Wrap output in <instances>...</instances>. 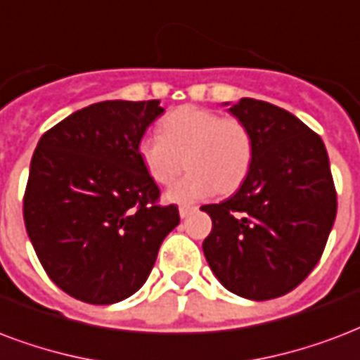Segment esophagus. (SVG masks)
Returning <instances> with one entry per match:
<instances>
[{
	"label": "esophagus",
	"instance_id": "1",
	"mask_svg": "<svg viewBox=\"0 0 360 360\" xmlns=\"http://www.w3.org/2000/svg\"><path fill=\"white\" fill-rule=\"evenodd\" d=\"M193 210H195L193 207H180V209H178V212H180V218H188V216H190Z\"/></svg>",
	"mask_w": 360,
	"mask_h": 360
}]
</instances>
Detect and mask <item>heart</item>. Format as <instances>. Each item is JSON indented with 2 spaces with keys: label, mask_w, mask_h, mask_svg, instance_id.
Listing matches in <instances>:
<instances>
[{
  "label": "heart",
  "mask_w": 360,
  "mask_h": 360,
  "mask_svg": "<svg viewBox=\"0 0 360 360\" xmlns=\"http://www.w3.org/2000/svg\"><path fill=\"white\" fill-rule=\"evenodd\" d=\"M161 134L140 136L136 151L153 182L169 186L180 174L186 158L188 176L172 186L169 202H195L239 188L254 159L248 127L235 117L197 106H180L167 113Z\"/></svg>",
  "instance_id": "heart-1"
}]
</instances>
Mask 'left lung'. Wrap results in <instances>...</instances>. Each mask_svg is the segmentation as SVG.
<instances>
[{"mask_svg": "<svg viewBox=\"0 0 360 360\" xmlns=\"http://www.w3.org/2000/svg\"><path fill=\"white\" fill-rule=\"evenodd\" d=\"M252 134L254 159L235 195L201 210L212 218L202 252L216 279L247 300L290 292L311 273L336 218V190L319 134L269 102H224Z\"/></svg>", "mask_w": 360, "mask_h": 360, "instance_id": "obj_1", "label": "left lung"}]
</instances>
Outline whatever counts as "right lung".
Listing matches in <instances>:
<instances>
[{"instance_id": "add662e5", "label": "right lung", "mask_w": 360, "mask_h": 360, "mask_svg": "<svg viewBox=\"0 0 360 360\" xmlns=\"http://www.w3.org/2000/svg\"><path fill=\"white\" fill-rule=\"evenodd\" d=\"M159 100H106L77 110L37 142L24 224L58 288L94 305L140 290L159 247L180 224L174 205L140 161V136L163 113Z\"/></svg>"}]
</instances>
